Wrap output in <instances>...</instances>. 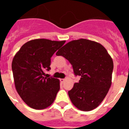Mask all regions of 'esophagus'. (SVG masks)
I'll return each mask as SVG.
<instances>
[{
  "label": "esophagus",
  "instance_id": "34e87169",
  "mask_svg": "<svg viewBox=\"0 0 129 129\" xmlns=\"http://www.w3.org/2000/svg\"><path fill=\"white\" fill-rule=\"evenodd\" d=\"M64 80H65V79H60V81H61V83H62L64 81Z\"/></svg>",
  "mask_w": 129,
  "mask_h": 129
}]
</instances>
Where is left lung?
I'll use <instances>...</instances> for the list:
<instances>
[{
  "label": "left lung",
  "mask_w": 129,
  "mask_h": 129,
  "mask_svg": "<svg viewBox=\"0 0 129 129\" xmlns=\"http://www.w3.org/2000/svg\"><path fill=\"white\" fill-rule=\"evenodd\" d=\"M72 65L76 76H80L68 95L79 110L90 111L98 107L109 92L114 68L112 59L105 48L90 40H74L56 53Z\"/></svg>",
  "instance_id": "8db88e82"
}]
</instances>
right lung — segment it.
Masks as SVG:
<instances>
[{"label": "right lung", "mask_w": 129, "mask_h": 129, "mask_svg": "<svg viewBox=\"0 0 129 129\" xmlns=\"http://www.w3.org/2000/svg\"><path fill=\"white\" fill-rule=\"evenodd\" d=\"M45 39L31 40L15 55L11 67L16 90L27 105L36 110L50 106L60 89V81L43 77L50 70L51 57L65 43Z\"/></svg>", "instance_id": "1"}]
</instances>
